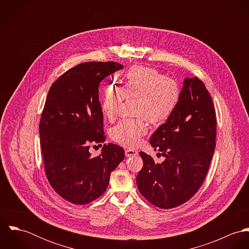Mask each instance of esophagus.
Returning a JSON list of instances; mask_svg holds the SVG:
<instances>
[{
	"instance_id": "1",
	"label": "esophagus",
	"mask_w": 249,
	"mask_h": 249,
	"mask_svg": "<svg viewBox=\"0 0 249 249\" xmlns=\"http://www.w3.org/2000/svg\"><path fill=\"white\" fill-rule=\"evenodd\" d=\"M125 156L126 157H134V156H137L138 155V151L137 150H134V149H125Z\"/></svg>"
}]
</instances>
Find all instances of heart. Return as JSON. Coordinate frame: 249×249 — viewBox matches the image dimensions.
Returning <instances> with one entry per match:
<instances>
[{
	"label": "heart",
	"instance_id": "obj_1",
	"mask_svg": "<svg viewBox=\"0 0 249 249\" xmlns=\"http://www.w3.org/2000/svg\"><path fill=\"white\" fill-rule=\"evenodd\" d=\"M136 98L135 114L152 124L168 120L178 107L180 87L172 78L154 69L134 66L125 73L118 87L107 85L101 96V108L108 120H113L124 99ZM143 118L124 119L111 128L113 141L125 147H135L147 131Z\"/></svg>",
	"mask_w": 249,
	"mask_h": 249
}]
</instances>
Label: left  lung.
<instances>
[{
    "label": "left lung",
    "mask_w": 249,
    "mask_h": 249,
    "mask_svg": "<svg viewBox=\"0 0 249 249\" xmlns=\"http://www.w3.org/2000/svg\"><path fill=\"white\" fill-rule=\"evenodd\" d=\"M216 120L212 98L197 77H186L178 107L149 142L162 163L140 152L143 166L136 183L142 196L162 209L188 201L198 191L215 147Z\"/></svg>",
    "instance_id": "left-lung-1"
}]
</instances>
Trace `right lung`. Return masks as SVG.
Listing matches in <instances>:
<instances>
[{"label":"right lung","mask_w":249,"mask_h":249,"mask_svg":"<svg viewBox=\"0 0 249 249\" xmlns=\"http://www.w3.org/2000/svg\"><path fill=\"white\" fill-rule=\"evenodd\" d=\"M123 68L112 61L84 62L64 72L49 90L39 124L45 172L53 189L73 204L100 197L124 158V148L112 142L104 144L99 156L89 152L91 143L106 140L100 83Z\"/></svg>","instance_id":"obj_1"}]
</instances>
